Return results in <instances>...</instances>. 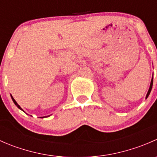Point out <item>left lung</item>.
Wrapping results in <instances>:
<instances>
[{"label": "left lung", "mask_w": 157, "mask_h": 157, "mask_svg": "<svg viewBox=\"0 0 157 157\" xmlns=\"http://www.w3.org/2000/svg\"><path fill=\"white\" fill-rule=\"evenodd\" d=\"M153 77H152V79H151V82H150V88H149V90H148V92H147V93L146 99H147V97H148V96H149V95H150V92H151V90H152V86H153Z\"/></svg>", "instance_id": "obj_1"}]
</instances>
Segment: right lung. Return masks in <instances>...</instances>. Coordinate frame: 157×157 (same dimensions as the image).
Segmentation results:
<instances>
[{"label": "right lung", "instance_id": "obj_1", "mask_svg": "<svg viewBox=\"0 0 157 157\" xmlns=\"http://www.w3.org/2000/svg\"><path fill=\"white\" fill-rule=\"evenodd\" d=\"M11 98H12V100H13V102H14V104H15V105H17V107H18V108L20 109V110H22V111H23V112H24V111H23V109H22V108H21V107H20V105H18V103H17V102H16V100H15V99H13V96H11ZM46 117H48V116H44V117H41V118H46Z\"/></svg>", "mask_w": 157, "mask_h": 157}]
</instances>
